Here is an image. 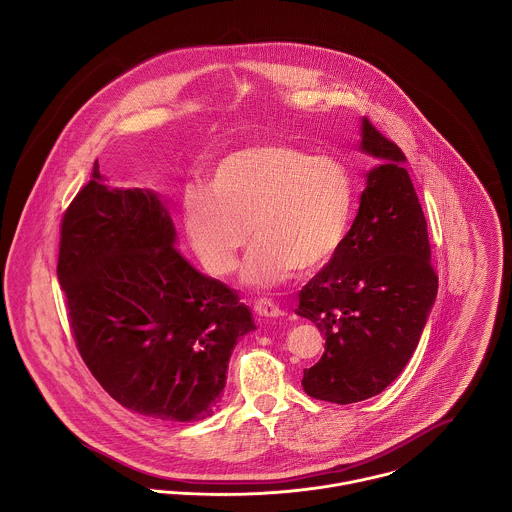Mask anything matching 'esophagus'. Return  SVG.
Masks as SVG:
<instances>
[{
    "label": "esophagus",
    "mask_w": 512,
    "mask_h": 512,
    "mask_svg": "<svg viewBox=\"0 0 512 512\" xmlns=\"http://www.w3.org/2000/svg\"><path fill=\"white\" fill-rule=\"evenodd\" d=\"M254 311L260 315V317H282L286 315L282 307H278L272 299L268 297H260L254 301Z\"/></svg>",
    "instance_id": "esophagus-1"
}]
</instances>
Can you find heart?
I'll list each match as a JSON object with an SVG mask.
<instances>
[{
	"mask_svg": "<svg viewBox=\"0 0 512 512\" xmlns=\"http://www.w3.org/2000/svg\"><path fill=\"white\" fill-rule=\"evenodd\" d=\"M355 209L349 169L329 155H309L286 144H258L224 155L209 189L183 195V224L201 264L230 274L240 252L258 244L246 280L270 288L295 272L325 266L347 238Z\"/></svg>",
	"mask_w": 512,
	"mask_h": 512,
	"instance_id": "1",
	"label": "heart"
}]
</instances>
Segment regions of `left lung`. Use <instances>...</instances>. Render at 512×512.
Wrapping results in <instances>:
<instances>
[{"label":"left lung","mask_w":512,"mask_h":512,"mask_svg":"<svg viewBox=\"0 0 512 512\" xmlns=\"http://www.w3.org/2000/svg\"><path fill=\"white\" fill-rule=\"evenodd\" d=\"M361 207L337 254L301 288L297 315L325 335L319 363L303 370L317 400L353 404L380 394L410 361L438 293L428 222L404 169L406 155L363 118Z\"/></svg>","instance_id":"obj_1"}]
</instances>
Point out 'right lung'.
Wrapping results in <instances>:
<instances>
[{"label": "right lung", "instance_id": "obj_1", "mask_svg": "<svg viewBox=\"0 0 512 512\" xmlns=\"http://www.w3.org/2000/svg\"><path fill=\"white\" fill-rule=\"evenodd\" d=\"M173 244L157 195L104 185L96 161L61 220L57 276L100 386L142 416L195 422L215 412L232 349L256 327L236 292Z\"/></svg>", "mask_w": 512, "mask_h": 512}]
</instances>
